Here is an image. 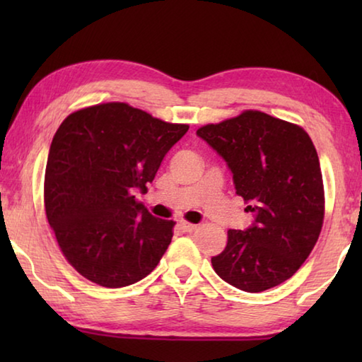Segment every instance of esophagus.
<instances>
[{
	"mask_svg": "<svg viewBox=\"0 0 362 362\" xmlns=\"http://www.w3.org/2000/svg\"><path fill=\"white\" fill-rule=\"evenodd\" d=\"M179 225H180V228H182V230H185V231H188V233H192V231H194L196 228H198V225L188 223V222H185V220H180Z\"/></svg>",
	"mask_w": 362,
	"mask_h": 362,
	"instance_id": "34e87169",
	"label": "esophagus"
}]
</instances>
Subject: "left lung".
<instances>
[{
	"mask_svg": "<svg viewBox=\"0 0 362 362\" xmlns=\"http://www.w3.org/2000/svg\"><path fill=\"white\" fill-rule=\"evenodd\" d=\"M223 158L254 222L228 230L212 267L226 283L263 292L302 267L320 238L324 188L320 158L302 127L267 113L247 112L196 131Z\"/></svg>",
	"mask_w": 362,
	"mask_h": 362,
	"instance_id": "1",
	"label": "left lung"
}]
</instances>
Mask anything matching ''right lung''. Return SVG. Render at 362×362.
Masks as SVG:
<instances>
[{"label":"right lung","instance_id":"add662e5","mask_svg":"<svg viewBox=\"0 0 362 362\" xmlns=\"http://www.w3.org/2000/svg\"><path fill=\"white\" fill-rule=\"evenodd\" d=\"M187 124H170L127 103L78 110L52 139L45 207L65 259L86 279L124 287L150 274L173 240V220L136 201Z\"/></svg>","mask_w":362,"mask_h":362}]
</instances>
